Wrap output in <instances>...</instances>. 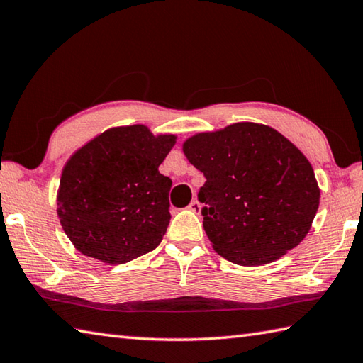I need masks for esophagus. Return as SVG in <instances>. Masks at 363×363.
<instances>
[{"label":"esophagus","instance_id":"34e87169","mask_svg":"<svg viewBox=\"0 0 363 363\" xmlns=\"http://www.w3.org/2000/svg\"><path fill=\"white\" fill-rule=\"evenodd\" d=\"M189 209L194 212V213H198L199 215V212H201V204H199L196 199H194V201H191L190 204H189Z\"/></svg>","mask_w":363,"mask_h":363}]
</instances>
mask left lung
Returning <instances> with one entry per match:
<instances>
[{
	"instance_id": "left-lung-1",
	"label": "left lung",
	"mask_w": 363,
	"mask_h": 363,
	"mask_svg": "<svg viewBox=\"0 0 363 363\" xmlns=\"http://www.w3.org/2000/svg\"><path fill=\"white\" fill-rule=\"evenodd\" d=\"M182 151L204 173L203 226L212 248L242 267L281 259L304 240L320 187L303 152L276 129L240 121L190 135Z\"/></svg>"
}]
</instances>
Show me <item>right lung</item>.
Instances as JSON below:
<instances>
[{"instance_id": "right-lung-1", "label": "right lung", "mask_w": 363, "mask_h": 363, "mask_svg": "<svg viewBox=\"0 0 363 363\" xmlns=\"http://www.w3.org/2000/svg\"><path fill=\"white\" fill-rule=\"evenodd\" d=\"M176 140L145 125L117 126L72 154L56 201L60 226L76 250L118 265L156 248L172 218V179L159 165Z\"/></svg>"}]
</instances>
